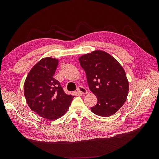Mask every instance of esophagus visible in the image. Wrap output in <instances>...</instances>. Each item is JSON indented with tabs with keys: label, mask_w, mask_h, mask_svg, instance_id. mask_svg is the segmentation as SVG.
<instances>
[{
	"label": "esophagus",
	"mask_w": 159,
	"mask_h": 159,
	"mask_svg": "<svg viewBox=\"0 0 159 159\" xmlns=\"http://www.w3.org/2000/svg\"><path fill=\"white\" fill-rule=\"evenodd\" d=\"M77 91H78V92L81 95H85L88 93V91L85 88L82 87V86H79L77 89Z\"/></svg>",
	"instance_id": "1"
}]
</instances>
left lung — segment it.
<instances>
[{
    "instance_id": "8db88e82",
    "label": "left lung",
    "mask_w": 159,
    "mask_h": 159,
    "mask_svg": "<svg viewBox=\"0 0 159 159\" xmlns=\"http://www.w3.org/2000/svg\"><path fill=\"white\" fill-rule=\"evenodd\" d=\"M79 61L85 71L89 89L98 99L91 111L102 117L116 113L125 102L129 92V81L123 67L102 50L81 56Z\"/></svg>"
}]
</instances>
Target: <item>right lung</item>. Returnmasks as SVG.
I'll list each match as a JSON object with an SVG mask.
<instances>
[{"label":"right lung","instance_id":"1","mask_svg":"<svg viewBox=\"0 0 159 159\" xmlns=\"http://www.w3.org/2000/svg\"><path fill=\"white\" fill-rule=\"evenodd\" d=\"M57 65L58 60L44 57L33 66L24 84L28 106L49 121L63 116L74 97L65 93L60 83L53 78Z\"/></svg>","mask_w":159,"mask_h":159}]
</instances>
